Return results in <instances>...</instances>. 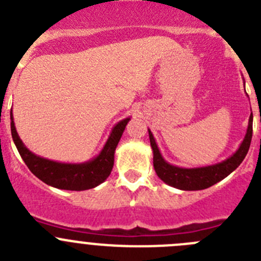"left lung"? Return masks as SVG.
<instances>
[{
  "label": "left lung",
  "mask_w": 261,
  "mask_h": 261,
  "mask_svg": "<svg viewBox=\"0 0 261 261\" xmlns=\"http://www.w3.org/2000/svg\"><path fill=\"white\" fill-rule=\"evenodd\" d=\"M148 133H149L150 147L153 150V166H154L155 174L158 175V177L169 186L181 189V191H201V189L208 188L223 180L242 164V161L245 160L246 154L250 149V144H251L252 116H250V119H248L245 139L241 143L240 148L236 150V153H233L229 158L221 161L219 164L194 167V169L174 166L165 161L158 149L154 136L150 133V130H148Z\"/></svg>",
  "instance_id": "8db88e82"
}]
</instances>
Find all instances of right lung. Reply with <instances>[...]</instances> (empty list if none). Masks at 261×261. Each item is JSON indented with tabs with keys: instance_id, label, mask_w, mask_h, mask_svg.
<instances>
[{
	"instance_id": "add662e5",
	"label": "right lung",
	"mask_w": 261,
	"mask_h": 261,
	"mask_svg": "<svg viewBox=\"0 0 261 261\" xmlns=\"http://www.w3.org/2000/svg\"><path fill=\"white\" fill-rule=\"evenodd\" d=\"M10 119H11V135L14 143L32 174L54 188L65 189V191H86L101 184L111 175L114 164V152L119 139L125 131L126 125L130 121V117L119 121L112 128L111 135L101 152L95 158L84 164H63L32 153L24 145L16 133L13 112L10 113Z\"/></svg>"
}]
</instances>
